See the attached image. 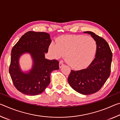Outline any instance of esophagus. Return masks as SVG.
<instances>
[{
  "mask_svg": "<svg viewBox=\"0 0 120 120\" xmlns=\"http://www.w3.org/2000/svg\"><path fill=\"white\" fill-rule=\"evenodd\" d=\"M64 66V63H63V62L62 61H60V63H59V68H62Z\"/></svg>",
  "mask_w": 120,
  "mask_h": 120,
  "instance_id": "esophagus-1",
  "label": "esophagus"
}]
</instances>
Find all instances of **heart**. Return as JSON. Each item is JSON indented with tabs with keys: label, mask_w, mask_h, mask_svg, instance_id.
Instances as JSON below:
<instances>
[{
	"label": "heart",
	"mask_w": 120,
	"mask_h": 120,
	"mask_svg": "<svg viewBox=\"0 0 120 120\" xmlns=\"http://www.w3.org/2000/svg\"><path fill=\"white\" fill-rule=\"evenodd\" d=\"M97 50L94 38L84 35L61 36L56 43H52L49 48L50 54L56 59L66 55V60L72 68L83 69L92 62Z\"/></svg>",
	"instance_id": "1"
}]
</instances>
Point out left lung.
Segmentation results:
<instances>
[{
  "instance_id": "obj_1",
  "label": "left lung",
  "mask_w": 120,
  "mask_h": 120,
  "mask_svg": "<svg viewBox=\"0 0 120 120\" xmlns=\"http://www.w3.org/2000/svg\"><path fill=\"white\" fill-rule=\"evenodd\" d=\"M84 33L90 34L96 41L95 58L87 68L71 71L68 81L77 92L90 95L98 92L110 75L112 53L109 44L104 38L90 31Z\"/></svg>"
}]
</instances>
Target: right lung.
I'll return each instance as SVG.
<instances>
[{
	"label": "right lung",
	"instance_id": "1",
	"mask_svg": "<svg viewBox=\"0 0 120 120\" xmlns=\"http://www.w3.org/2000/svg\"><path fill=\"white\" fill-rule=\"evenodd\" d=\"M51 43L49 34L29 31L13 46L9 72L14 85L20 92L31 96L41 94L50 83L51 73L59 69L58 60L45 58V53H48ZM25 53L30 54L33 65L31 70L24 72L19 60Z\"/></svg>",
	"mask_w": 120,
	"mask_h": 120
}]
</instances>
